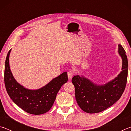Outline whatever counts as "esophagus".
Segmentation results:
<instances>
[{"label": "esophagus", "instance_id": "obj_1", "mask_svg": "<svg viewBox=\"0 0 131 131\" xmlns=\"http://www.w3.org/2000/svg\"><path fill=\"white\" fill-rule=\"evenodd\" d=\"M74 74V72H73L72 70H69L68 72V78L70 79L72 77H73Z\"/></svg>", "mask_w": 131, "mask_h": 131}]
</instances>
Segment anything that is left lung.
I'll return each instance as SVG.
<instances>
[{
	"instance_id": "1",
	"label": "left lung",
	"mask_w": 131,
	"mask_h": 131,
	"mask_svg": "<svg viewBox=\"0 0 131 131\" xmlns=\"http://www.w3.org/2000/svg\"><path fill=\"white\" fill-rule=\"evenodd\" d=\"M123 59L122 71L118 76L104 85H97L83 77L74 76L72 79L75 88L77 103L88 113H96L110 107L120 98L127 84L128 63L125 51L118 45Z\"/></svg>"
}]
</instances>
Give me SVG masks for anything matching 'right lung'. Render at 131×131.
<instances>
[{
  "mask_svg": "<svg viewBox=\"0 0 131 131\" xmlns=\"http://www.w3.org/2000/svg\"><path fill=\"white\" fill-rule=\"evenodd\" d=\"M8 51L5 62L4 80L6 89L12 101L28 113L39 115L47 112L52 107L58 92L68 81L67 72H64L43 88L36 90L25 88L14 79L9 65Z\"/></svg>",
  "mask_w": 131,
  "mask_h": 131,
  "instance_id": "right-lung-1",
  "label": "right lung"
}]
</instances>
